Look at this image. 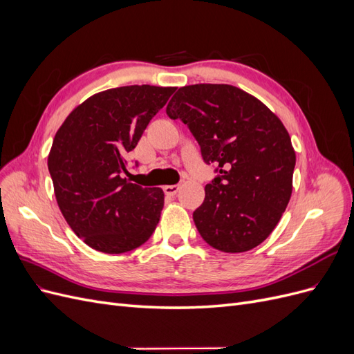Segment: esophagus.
Returning <instances> with one entry per match:
<instances>
[{"instance_id":"obj_1","label":"esophagus","mask_w":354,"mask_h":354,"mask_svg":"<svg viewBox=\"0 0 354 354\" xmlns=\"http://www.w3.org/2000/svg\"><path fill=\"white\" fill-rule=\"evenodd\" d=\"M178 189H180L178 185H168V186H164V192H165V195H168V196L177 195Z\"/></svg>"}]
</instances>
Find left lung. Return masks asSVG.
I'll use <instances>...</instances> for the list:
<instances>
[{
	"label": "left lung",
	"mask_w": 354,
	"mask_h": 354,
	"mask_svg": "<svg viewBox=\"0 0 354 354\" xmlns=\"http://www.w3.org/2000/svg\"><path fill=\"white\" fill-rule=\"evenodd\" d=\"M167 115L187 124L203 160L218 165L194 212L202 239L230 254L259 246L292 194L295 151L282 121L254 95L227 84L178 88Z\"/></svg>",
	"instance_id": "1"
}]
</instances>
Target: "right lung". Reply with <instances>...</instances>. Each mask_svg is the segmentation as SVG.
Masks as SVG:
<instances>
[{"label":"right lung","mask_w":354,"mask_h":354,"mask_svg":"<svg viewBox=\"0 0 354 354\" xmlns=\"http://www.w3.org/2000/svg\"><path fill=\"white\" fill-rule=\"evenodd\" d=\"M174 90L127 85L100 91L78 104L57 130L48 153L57 205L93 250L133 251L155 232L162 189L130 183L122 173L125 155Z\"/></svg>","instance_id":"obj_1"}]
</instances>
